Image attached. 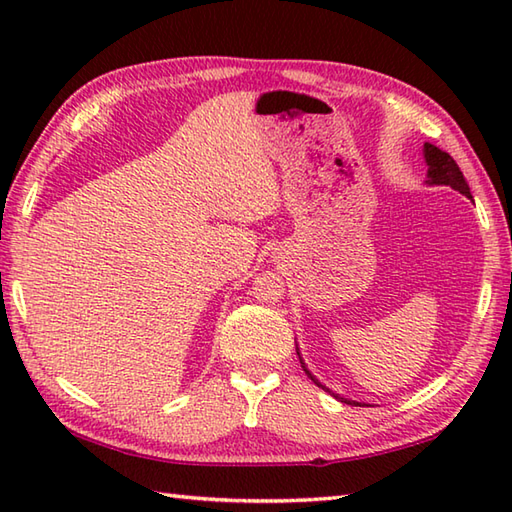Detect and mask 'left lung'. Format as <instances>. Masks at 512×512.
<instances>
[{
	"mask_svg": "<svg viewBox=\"0 0 512 512\" xmlns=\"http://www.w3.org/2000/svg\"><path fill=\"white\" fill-rule=\"evenodd\" d=\"M424 158H427V165H429V182L431 184H447V187H451V189H455V191H460V193H464V195H469L471 198V189H469V184H466V180H464V176H462V171H460V167H458V162H455L447 151H442V149H438L436 145H424ZM303 365V363H301ZM303 369H306V365H303ZM306 374L314 380V383H317L319 387H323L317 378H314L308 369H306ZM325 389V387H323ZM325 391H330V389H325ZM339 398L341 402H347V405H358V402H352V400H345V398H341V396H336Z\"/></svg>",
	"mask_w": 512,
	"mask_h": 512,
	"instance_id": "8db88e82",
	"label": "left lung"
}]
</instances>
